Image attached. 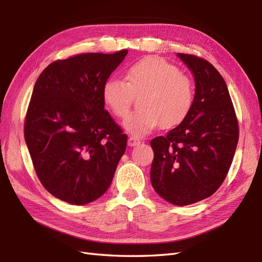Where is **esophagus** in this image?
<instances>
[{
    "mask_svg": "<svg viewBox=\"0 0 262 262\" xmlns=\"http://www.w3.org/2000/svg\"><path fill=\"white\" fill-rule=\"evenodd\" d=\"M138 144H141V140H138L135 136L128 137V146H136Z\"/></svg>",
    "mask_w": 262,
    "mask_h": 262,
    "instance_id": "obj_1",
    "label": "esophagus"
}]
</instances>
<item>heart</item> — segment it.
<instances>
[{
  "label": "heart",
  "instance_id": "obj_1",
  "mask_svg": "<svg viewBox=\"0 0 262 262\" xmlns=\"http://www.w3.org/2000/svg\"><path fill=\"white\" fill-rule=\"evenodd\" d=\"M140 96L141 110L125 122L126 130L137 137L160 126L171 128L181 124L193 107L194 85L176 65L158 56L133 63L126 70L125 80L109 77L103 83V102L121 120L129 116L135 97Z\"/></svg>",
  "mask_w": 262,
  "mask_h": 262
}]
</instances>
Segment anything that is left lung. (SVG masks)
<instances>
[{"mask_svg": "<svg viewBox=\"0 0 262 262\" xmlns=\"http://www.w3.org/2000/svg\"><path fill=\"white\" fill-rule=\"evenodd\" d=\"M178 56L192 72L194 103L187 118L151 141V182L161 197L186 206L211 196L230 170L238 141V122L226 83L207 60Z\"/></svg>", "mask_w": 262, "mask_h": 262, "instance_id": "left-lung-1", "label": "left lung"}]
</instances>
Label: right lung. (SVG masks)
Returning <instances> with one entry per match:
<instances>
[{"label":"right lung","mask_w":262,"mask_h":262,"mask_svg":"<svg viewBox=\"0 0 262 262\" xmlns=\"http://www.w3.org/2000/svg\"><path fill=\"white\" fill-rule=\"evenodd\" d=\"M127 49L55 60L36 81L25 119V140L38 179L53 196L84 205L107 191L127 135L102 99L103 83Z\"/></svg>","instance_id":"obj_1"}]
</instances>
